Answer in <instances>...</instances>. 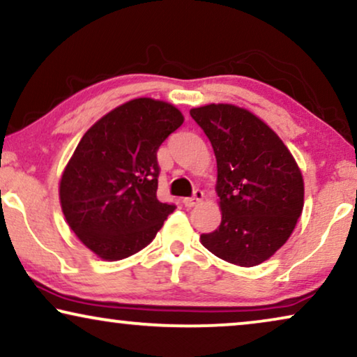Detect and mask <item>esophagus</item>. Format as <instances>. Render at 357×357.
Wrapping results in <instances>:
<instances>
[{"mask_svg":"<svg viewBox=\"0 0 357 357\" xmlns=\"http://www.w3.org/2000/svg\"><path fill=\"white\" fill-rule=\"evenodd\" d=\"M203 197H204V193L202 192V190H195L193 197L183 198V204H185V206H187V208H192V206H195V204H198L199 202H202Z\"/></svg>","mask_w":357,"mask_h":357,"instance_id":"esophagus-1","label":"esophagus"}]
</instances>
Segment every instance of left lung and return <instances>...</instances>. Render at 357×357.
Segmentation results:
<instances>
[{"instance_id":"1","label":"left lung","mask_w":357,"mask_h":357,"mask_svg":"<svg viewBox=\"0 0 357 357\" xmlns=\"http://www.w3.org/2000/svg\"><path fill=\"white\" fill-rule=\"evenodd\" d=\"M190 115L211 141L222 211L202 243L234 265H260L284 245L301 216V170L280 136L245 109L211 104Z\"/></svg>"}]
</instances>
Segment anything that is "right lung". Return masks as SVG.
<instances>
[{"label":"right lung","mask_w":357,"mask_h":357,"mask_svg":"<svg viewBox=\"0 0 357 357\" xmlns=\"http://www.w3.org/2000/svg\"><path fill=\"white\" fill-rule=\"evenodd\" d=\"M183 123L167 102L135 99L92 125L60 182L66 222L102 260L139 252L175 204L158 199V149Z\"/></svg>","instance_id":"right-lung-1"}]
</instances>
